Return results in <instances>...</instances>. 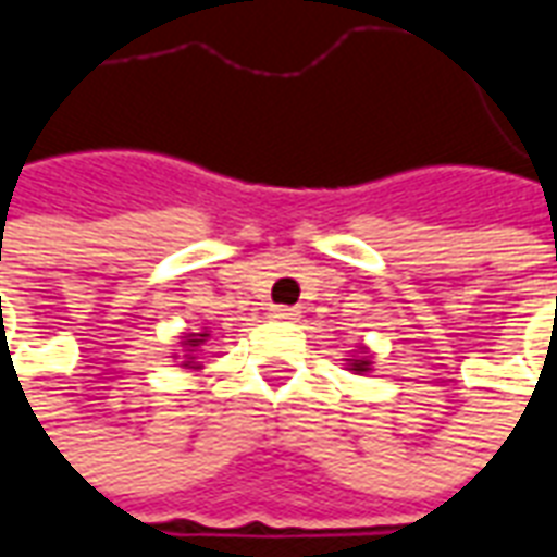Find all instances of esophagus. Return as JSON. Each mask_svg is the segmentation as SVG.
I'll return each instance as SVG.
<instances>
[{
  "label": "esophagus",
  "mask_w": 557,
  "mask_h": 557,
  "mask_svg": "<svg viewBox=\"0 0 557 557\" xmlns=\"http://www.w3.org/2000/svg\"><path fill=\"white\" fill-rule=\"evenodd\" d=\"M298 310L295 307H274V319H295Z\"/></svg>",
  "instance_id": "1"
}]
</instances>
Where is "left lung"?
<instances>
[{
	"mask_svg": "<svg viewBox=\"0 0 557 557\" xmlns=\"http://www.w3.org/2000/svg\"><path fill=\"white\" fill-rule=\"evenodd\" d=\"M351 370H358V373H367V370H370V361H355V363H351Z\"/></svg>",
	"mask_w": 557,
	"mask_h": 557,
	"instance_id": "obj_1",
	"label": "left lung"
}]
</instances>
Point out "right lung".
I'll use <instances>...</instances> for the list:
<instances>
[{
    "instance_id": "1",
    "label": "right lung",
    "mask_w": 557,
    "mask_h": 557,
    "mask_svg": "<svg viewBox=\"0 0 557 557\" xmlns=\"http://www.w3.org/2000/svg\"><path fill=\"white\" fill-rule=\"evenodd\" d=\"M208 334H199V337H194V339H187V346H199V343H202V339H206ZM190 363H194V358H190V361L184 363V367H190Z\"/></svg>"
}]
</instances>
